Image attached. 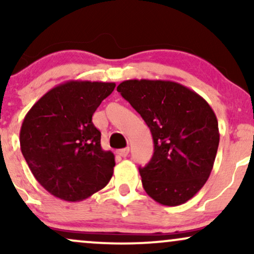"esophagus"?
<instances>
[{
  "mask_svg": "<svg viewBox=\"0 0 254 254\" xmlns=\"http://www.w3.org/2000/svg\"><path fill=\"white\" fill-rule=\"evenodd\" d=\"M129 147H127V148H123V149H119V150H117V154L119 156H122V157H127V154H129Z\"/></svg>",
  "mask_w": 254,
  "mask_h": 254,
  "instance_id": "obj_1",
  "label": "esophagus"
}]
</instances>
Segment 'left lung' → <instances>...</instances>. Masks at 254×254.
Here are the masks:
<instances>
[{"label":"left lung","instance_id":"left-lung-1","mask_svg":"<svg viewBox=\"0 0 254 254\" xmlns=\"http://www.w3.org/2000/svg\"><path fill=\"white\" fill-rule=\"evenodd\" d=\"M117 90L153 135V157L139 167L144 191L162 205L186 203L206 183L216 157L220 132L210 105L173 81L127 80Z\"/></svg>","mask_w":254,"mask_h":254}]
</instances>
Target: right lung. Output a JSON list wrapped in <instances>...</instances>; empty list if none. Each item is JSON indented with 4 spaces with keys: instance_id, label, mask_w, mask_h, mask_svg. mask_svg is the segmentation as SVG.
Listing matches in <instances>:
<instances>
[{
    "instance_id": "add662e5",
    "label": "right lung",
    "mask_w": 254,
    "mask_h": 254,
    "mask_svg": "<svg viewBox=\"0 0 254 254\" xmlns=\"http://www.w3.org/2000/svg\"><path fill=\"white\" fill-rule=\"evenodd\" d=\"M115 82L70 80L49 90L25 116L20 148L37 182L52 196L80 202L104 189L115 167L92 122Z\"/></svg>"
}]
</instances>
